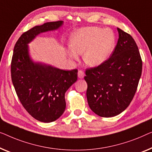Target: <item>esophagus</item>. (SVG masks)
Here are the masks:
<instances>
[{
    "instance_id": "1",
    "label": "esophagus",
    "mask_w": 152,
    "mask_h": 152,
    "mask_svg": "<svg viewBox=\"0 0 152 152\" xmlns=\"http://www.w3.org/2000/svg\"><path fill=\"white\" fill-rule=\"evenodd\" d=\"M78 76L79 78H84V76H85L84 72H83L82 70H79V71L78 72Z\"/></svg>"
}]
</instances>
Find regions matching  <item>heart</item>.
<instances>
[{
	"label": "heart",
	"instance_id": "obj_1",
	"mask_svg": "<svg viewBox=\"0 0 152 152\" xmlns=\"http://www.w3.org/2000/svg\"><path fill=\"white\" fill-rule=\"evenodd\" d=\"M69 58L74 61L83 54L87 66L98 67L104 63L116 48V36L110 29L100 27H83L76 31L69 39Z\"/></svg>",
	"mask_w": 152,
	"mask_h": 152
}]
</instances>
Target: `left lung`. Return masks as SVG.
<instances>
[{"label": "left lung", "instance_id": "obj_1", "mask_svg": "<svg viewBox=\"0 0 152 152\" xmlns=\"http://www.w3.org/2000/svg\"><path fill=\"white\" fill-rule=\"evenodd\" d=\"M117 29L119 38L112 56L102 65L87 69L84 78L89 107L105 118L117 116L129 105L142 74V60L135 40Z\"/></svg>", "mask_w": 152, "mask_h": 152}]
</instances>
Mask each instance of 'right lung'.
Here are the masks:
<instances>
[{
	"label": "right lung",
	"mask_w": 152,
	"mask_h": 152,
	"mask_svg": "<svg viewBox=\"0 0 152 152\" xmlns=\"http://www.w3.org/2000/svg\"><path fill=\"white\" fill-rule=\"evenodd\" d=\"M63 20L49 22L23 33L14 48L11 76L21 104L34 118L51 123L65 112V94L77 80L78 70H63L52 65L34 62L28 44L38 34L56 30Z\"/></svg>",
	"instance_id": "add662e5"
}]
</instances>
